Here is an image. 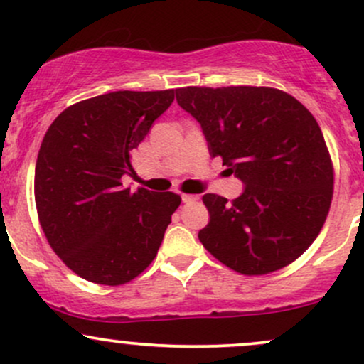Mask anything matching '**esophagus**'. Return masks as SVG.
Returning a JSON list of instances; mask_svg holds the SVG:
<instances>
[{
  "label": "esophagus",
  "mask_w": 364,
  "mask_h": 364,
  "mask_svg": "<svg viewBox=\"0 0 364 364\" xmlns=\"http://www.w3.org/2000/svg\"><path fill=\"white\" fill-rule=\"evenodd\" d=\"M200 196L198 195H188V193H183L181 195V200L185 203H191V202H196V200H198Z\"/></svg>",
  "instance_id": "obj_1"
}]
</instances>
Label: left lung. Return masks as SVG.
<instances>
[{
  "instance_id": "8db88e82",
  "label": "left lung",
  "mask_w": 364,
  "mask_h": 364,
  "mask_svg": "<svg viewBox=\"0 0 364 364\" xmlns=\"http://www.w3.org/2000/svg\"><path fill=\"white\" fill-rule=\"evenodd\" d=\"M176 101L202 124L212 157L245 183L237 198L203 195L198 240L243 275L281 270L310 248L327 219L333 166L313 114L272 87H183Z\"/></svg>"
}]
</instances>
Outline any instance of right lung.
<instances>
[{
  "label": "right lung",
  "mask_w": 364,
  "mask_h": 364,
  "mask_svg": "<svg viewBox=\"0 0 364 364\" xmlns=\"http://www.w3.org/2000/svg\"><path fill=\"white\" fill-rule=\"evenodd\" d=\"M174 101L169 90H118L85 99L53 121L36 162V207L48 243L85 281L121 286L156 258L173 191H132L129 152Z\"/></svg>",
  "instance_id": "right-lung-1"
}]
</instances>
